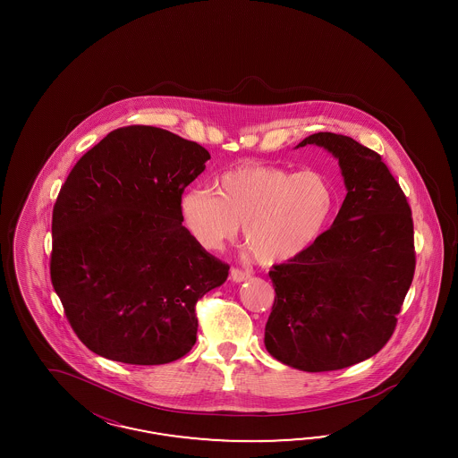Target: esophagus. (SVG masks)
<instances>
[{
    "label": "esophagus",
    "mask_w": 458,
    "mask_h": 458,
    "mask_svg": "<svg viewBox=\"0 0 458 458\" xmlns=\"http://www.w3.org/2000/svg\"><path fill=\"white\" fill-rule=\"evenodd\" d=\"M230 276H232V278H233L235 282H245V280H249V278L251 277V272H250V270H242V268H238V267H233L232 272H230Z\"/></svg>",
    "instance_id": "esophagus-1"
}]
</instances>
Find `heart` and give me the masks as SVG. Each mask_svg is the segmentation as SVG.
Listing matches in <instances>:
<instances>
[{
    "label": "heart",
    "mask_w": 458,
    "mask_h": 458,
    "mask_svg": "<svg viewBox=\"0 0 458 458\" xmlns=\"http://www.w3.org/2000/svg\"><path fill=\"white\" fill-rule=\"evenodd\" d=\"M335 193L319 171L247 165L225 173L216 193L181 198V220L199 247L222 249L245 225V245L264 265L284 264L310 249L333 218Z\"/></svg>",
    "instance_id": "heart-1"
}]
</instances>
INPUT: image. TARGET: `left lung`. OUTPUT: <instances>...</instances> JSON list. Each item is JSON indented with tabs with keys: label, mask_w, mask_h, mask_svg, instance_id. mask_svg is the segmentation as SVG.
<instances>
[{
	"label": "left lung",
	"mask_w": 458,
	"mask_h": 458,
	"mask_svg": "<svg viewBox=\"0 0 458 458\" xmlns=\"http://www.w3.org/2000/svg\"><path fill=\"white\" fill-rule=\"evenodd\" d=\"M339 159L347 194L333 226L297 259L268 272L276 301L265 347L307 373L335 371L379 352L396 329L415 276L413 218L379 154L352 138L318 132Z\"/></svg>",
	"instance_id": "8db88e82"
}]
</instances>
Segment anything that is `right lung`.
I'll return each instance as SVG.
<instances>
[{
  "label": "right lung",
  "instance_id": "1",
  "mask_svg": "<svg viewBox=\"0 0 458 458\" xmlns=\"http://www.w3.org/2000/svg\"><path fill=\"white\" fill-rule=\"evenodd\" d=\"M208 159L198 142L127 125L72 167L54 205L50 277L92 352L153 366L194 346L196 302L230 270L181 225V196Z\"/></svg>",
  "mask_w": 458,
  "mask_h": 458
}]
</instances>
